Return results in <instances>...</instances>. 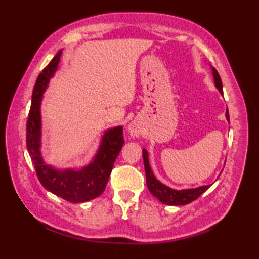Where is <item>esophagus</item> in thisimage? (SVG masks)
<instances>
[{
    "label": "esophagus",
    "mask_w": 259,
    "mask_h": 259,
    "mask_svg": "<svg viewBox=\"0 0 259 259\" xmlns=\"http://www.w3.org/2000/svg\"><path fill=\"white\" fill-rule=\"evenodd\" d=\"M128 131L133 138H138V137L141 136V133H142L141 126L138 122H137V121H133V122L128 125Z\"/></svg>",
    "instance_id": "esophagus-1"
}]
</instances>
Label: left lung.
Returning a JSON list of instances; mask_svg holds the SVG:
<instances>
[{"instance_id": "8db88e82", "label": "left lung", "mask_w": 259, "mask_h": 259, "mask_svg": "<svg viewBox=\"0 0 259 259\" xmlns=\"http://www.w3.org/2000/svg\"><path fill=\"white\" fill-rule=\"evenodd\" d=\"M212 76L214 85L218 89V91L223 95V83L222 79L219 76L217 70L212 68ZM226 119L229 122V113L228 109L226 110ZM142 157H144V163H145V171H146V181L147 187L151 194L155 196L159 201L166 205L170 206H183L187 205L191 201L196 200L198 197L203 194L210 186H201L198 188L194 189H183V190H175L170 187L161 184L160 181L157 180V178L153 175L152 170L149 164V159H148V151L146 149H142Z\"/></svg>"}]
</instances>
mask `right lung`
<instances>
[{"mask_svg": "<svg viewBox=\"0 0 259 259\" xmlns=\"http://www.w3.org/2000/svg\"><path fill=\"white\" fill-rule=\"evenodd\" d=\"M61 54L60 50L36 79L26 122V147L37 178L48 191L69 202H84L100 196L106 188L113 163L124 144L123 129L119 125L107 130L92 162L80 170H59L43 161L40 150L42 95L58 69Z\"/></svg>", "mask_w": 259, "mask_h": 259, "instance_id": "add662e5", "label": "right lung"}]
</instances>
